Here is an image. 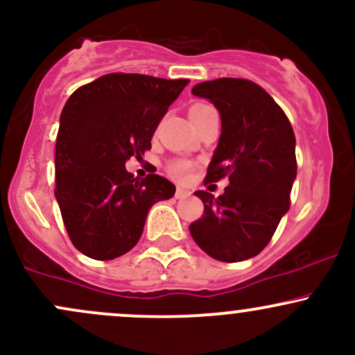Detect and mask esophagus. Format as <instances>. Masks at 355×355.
<instances>
[{"label":"esophagus","mask_w":355,"mask_h":355,"mask_svg":"<svg viewBox=\"0 0 355 355\" xmlns=\"http://www.w3.org/2000/svg\"><path fill=\"white\" fill-rule=\"evenodd\" d=\"M189 196H190V192L185 189H177V192H175V197H177V199H185V197H189Z\"/></svg>","instance_id":"1"}]
</instances>
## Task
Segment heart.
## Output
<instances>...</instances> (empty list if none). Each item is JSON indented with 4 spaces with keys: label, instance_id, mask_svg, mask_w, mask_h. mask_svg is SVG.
<instances>
[{
    "label": "heart",
    "instance_id": "heart-1",
    "mask_svg": "<svg viewBox=\"0 0 355 355\" xmlns=\"http://www.w3.org/2000/svg\"><path fill=\"white\" fill-rule=\"evenodd\" d=\"M209 110H212L211 105H206V103H196V105L190 107L189 110L190 121H196L197 117H200V115H204ZM190 170H192V165H190L189 162H173L170 166H168L170 175L173 178H177V180H187Z\"/></svg>",
    "mask_w": 355,
    "mask_h": 355
}]
</instances>
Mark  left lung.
Wrapping results in <instances>:
<instances>
[{"instance_id": "left-lung-1", "label": "left lung", "mask_w": 355, "mask_h": 355, "mask_svg": "<svg viewBox=\"0 0 355 355\" xmlns=\"http://www.w3.org/2000/svg\"><path fill=\"white\" fill-rule=\"evenodd\" d=\"M221 115V136L206 182L227 177L225 193L197 190L202 218L190 225L193 241L219 262L259 255L270 241L296 180V137L281 107L248 80L219 78L192 88Z\"/></svg>"}]
</instances>
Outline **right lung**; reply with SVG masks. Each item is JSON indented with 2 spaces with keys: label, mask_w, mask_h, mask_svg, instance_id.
<instances>
[{
  "label": "right lung",
  "mask_w": 355,
  "mask_h": 355,
  "mask_svg": "<svg viewBox=\"0 0 355 355\" xmlns=\"http://www.w3.org/2000/svg\"><path fill=\"white\" fill-rule=\"evenodd\" d=\"M189 80L112 73L78 88L59 119L55 200L73 245L95 260L128 253L143 234L153 204L173 197L175 185L125 170L143 159L168 107Z\"/></svg>",
  "instance_id": "1"
}]
</instances>
